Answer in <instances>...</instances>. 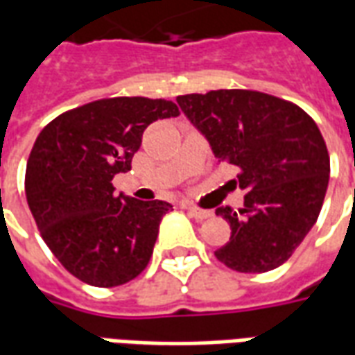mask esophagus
Masks as SVG:
<instances>
[{"label":"esophagus","instance_id":"1","mask_svg":"<svg viewBox=\"0 0 355 355\" xmlns=\"http://www.w3.org/2000/svg\"><path fill=\"white\" fill-rule=\"evenodd\" d=\"M186 211H188V213H190V216H193L196 220H207V218H211V216H213V213H211V211H207V209L193 207V205H188V207H186Z\"/></svg>","mask_w":355,"mask_h":355}]
</instances>
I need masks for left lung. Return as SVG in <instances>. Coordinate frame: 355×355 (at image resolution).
<instances>
[{
    "mask_svg": "<svg viewBox=\"0 0 355 355\" xmlns=\"http://www.w3.org/2000/svg\"><path fill=\"white\" fill-rule=\"evenodd\" d=\"M177 102L247 190L238 213L216 209L232 236L215 257L241 274L282 266L315 224L327 192L331 163L315 121L297 104L251 89L182 94Z\"/></svg>",
    "mask_w": 355,
    "mask_h": 355,
    "instance_id": "obj_1",
    "label": "left lung"
}]
</instances>
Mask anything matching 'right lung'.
Segmentation results:
<instances>
[{"label":"right lung","mask_w":355,"mask_h":355,"mask_svg":"<svg viewBox=\"0 0 355 355\" xmlns=\"http://www.w3.org/2000/svg\"><path fill=\"white\" fill-rule=\"evenodd\" d=\"M178 116L165 98L114 96L55 117L26 163L28 207L58 262L93 287H117L148 266L169 203L114 193L148 125Z\"/></svg>","instance_id":"right-lung-1"}]
</instances>
